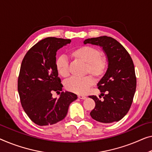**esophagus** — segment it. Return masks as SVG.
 <instances>
[{"label":"esophagus","instance_id":"esophagus-1","mask_svg":"<svg viewBox=\"0 0 152 152\" xmlns=\"http://www.w3.org/2000/svg\"><path fill=\"white\" fill-rule=\"evenodd\" d=\"M78 98H80V99H85L86 98V96H83V95H78Z\"/></svg>","mask_w":152,"mask_h":152}]
</instances>
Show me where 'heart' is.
Segmentation results:
<instances>
[{"instance_id": "heart-1", "label": "heart", "mask_w": 152, "mask_h": 152, "mask_svg": "<svg viewBox=\"0 0 152 152\" xmlns=\"http://www.w3.org/2000/svg\"><path fill=\"white\" fill-rule=\"evenodd\" d=\"M70 56L74 59L80 61L86 64L85 72L95 77H101L105 74L108 68V60L102 55L98 48L91 46H82L70 52ZM56 69L58 74L67 78L69 75L68 61L65 57L59 56L55 62ZM94 80L91 76L83 78H72L65 83V89L77 94H83L94 85Z\"/></svg>"}]
</instances>
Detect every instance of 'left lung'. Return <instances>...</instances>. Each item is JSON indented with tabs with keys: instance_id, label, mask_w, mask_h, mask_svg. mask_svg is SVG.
I'll return each mask as SVG.
<instances>
[{
	"instance_id": "1",
	"label": "left lung",
	"mask_w": 152,
	"mask_h": 152,
	"mask_svg": "<svg viewBox=\"0 0 152 152\" xmlns=\"http://www.w3.org/2000/svg\"><path fill=\"white\" fill-rule=\"evenodd\" d=\"M84 44L102 47L108 61L107 71L98 83L104 100H99L96 96H89L96 103L91 117L102 123L118 121L130 110L136 91L137 78L132 58L125 48L113 37L89 38Z\"/></svg>"
}]
</instances>
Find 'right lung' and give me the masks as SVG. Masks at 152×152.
Masks as SVG:
<instances>
[{
	"instance_id": "1",
	"label": "right lung",
	"mask_w": 152,
	"mask_h": 152,
	"mask_svg": "<svg viewBox=\"0 0 152 152\" xmlns=\"http://www.w3.org/2000/svg\"><path fill=\"white\" fill-rule=\"evenodd\" d=\"M70 39L47 37L31 48L22 60L18 80V91L22 108L37 125L50 126L67 115L70 104L77 99L73 93L62 91L58 98L53 92L62 91L56 69V54Z\"/></svg>"
}]
</instances>
